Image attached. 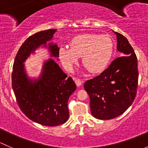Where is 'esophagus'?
I'll list each match as a JSON object with an SVG mask.
<instances>
[{
  "mask_svg": "<svg viewBox=\"0 0 148 148\" xmlns=\"http://www.w3.org/2000/svg\"><path fill=\"white\" fill-rule=\"evenodd\" d=\"M74 82H75L76 84H77V86H81L83 82L82 81V80L80 79H79V78H74Z\"/></svg>",
  "mask_w": 148,
  "mask_h": 148,
  "instance_id": "1",
  "label": "esophagus"
}]
</instances>
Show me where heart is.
<instances>
[{
  "label": "heart",
  "instance_id": "b5f03b06",
  "mask_svg": "<svg viewBox=\"0 0 148 148\" xmlns=\"http://www.w3.org/2000/svg\"><path fill=\"white\" fill-rule=\"evenodd\" d=\"M70 49H59V58L65 68L71 70L82 57L83 65L92 73H99L107 67L112 56L114 44L109 36L85 34L71 41Z\"/></svg>",
  "mask_w": 148,
  "mask_h": 148
}]
</instances>
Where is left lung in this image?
<instances>
[{
    "mask_svg": "<svg viewBox=\"0 0 148 148\" xmlns=\"http://www.w3.org/2000/svg\"><path fill=\"white\" fill-rule=\"evenodd\" d=\"M117 35L116 58L99 75L84 84L90 98L92 114L99 120H110L123 114L135 100L138 85V59L129 41Z\"/></svg>",
    "mask_w": 148,
    "mask_h": 148,
    "instance_id": "obj_1",
    "label": "left lung"
}]
</instances>
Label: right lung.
I'll return each instance as SVG.
<instances>
[{"label":"right lung","instance_id":"obj_1","mask_svg":"<svg viewBox=\"0 0 148 148\" xmlns=\"http://www.w3.org/2000/svg\"><path fill=\"white\" fill-rule=\"evenodd\" d=\"M56 31L46 30L28 37L18 51L12 72V88L19 108L31 120L49 127L68 120V100L77 89L76 84L53 59L44 64L41 77L32 82L26 77L23 62L36 48L51 39ZM49 48L51 56L59 57L57 45L50 44Z\"/></svg>","mask_w":148,"mask_h":148}]
</instances>
